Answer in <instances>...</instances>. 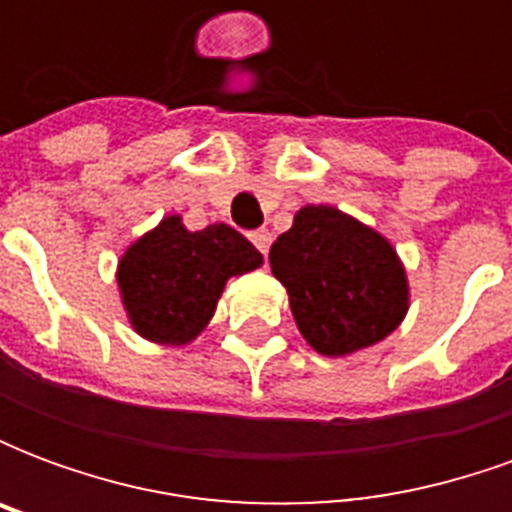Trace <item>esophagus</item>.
<instances>
[{"instance_id":"34e87169","label":"esophagus","mask_w":512,"mask_h":512,"mask_svg":"<svg viewBox=\"0 0 512 512\" xmlns=\"http://www.w3.org/2000/svg\"><path fill=\"white\" fill-rule=\"evenodd\" d=\"M252 244H255L257 249L266 255L268 246H271V233H268V230H255V233H252Z\"/></svg>"}]
</instances>
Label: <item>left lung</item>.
Listing matches in <instances>:
<instances>
[{
    "instance_id": "8db88e82",
    "label": "left lung",
    "mask_w": 512,
    "mask_h": 512,
    "mask_svg": "<svg viewBox=\"0 0 512 512\" xmlns=\"http://www.w3.org/2000/svg\"><path fill=\"white\" fill-rule=\"evenodd\" d=\"M304 340L323 356H348L381 343L408 312L400 257L354 216L304 205L268 252Z\"/></svg>"
}]
</instances>
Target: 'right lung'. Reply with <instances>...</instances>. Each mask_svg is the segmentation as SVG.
I'll return each instance as SVG.
<instances>
[{
	"label": "right lung",
	"mask_w": 512,
	"mask_h": 512,
	"mask_svg": "<svg viewBox=\"0 0 512 512\" xmlns=\"http://www.w3.org/2000/svg\"><path fill=\"white\" fill-rule=\"evenodd\" d=\"M260 266L263 255L233 227L191 233L180 216H167L120 257L117 285L136 334L186 345L213 318L227 279Z\"/></svg>",
	"instance_id": "add662e5"
}]
</instances>
